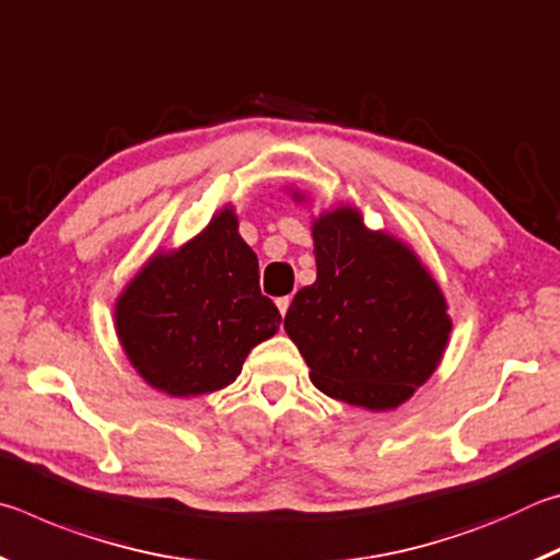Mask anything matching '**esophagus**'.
Returning a JSON list of instances; mask_svg holds the SVG:
<instances>
[{
    "label": "esophagus",
    "instance_id": "obj_1",
    "mask_svg": "<svg viewBox=\"0 0 560 560\" xmlns=\"http://www.w3.org/2000/svg\"><path fill=\"white\" fill-rule=\"evenodd\" d=\"M277 306H279V314L287 316V311H289V306H291V299H289V296L277 299Z\"/></svg>",
    "mask_w": 560,
    "mask_h": 560
}]
</instances>
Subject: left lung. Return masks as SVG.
Masks as SVG:
<instances>
[{
  "label": "left lung",
  "instance_id": "left-lung-1",
  "mask_svg": "<svg viewBox=\"0 0 560 560\" xmlns=\"http://www.w3.org/2000/svg\"><path fill=\"white\" fill-rule=\"evenodd\" d=\"M314 254L316 281L293 296L283 328L320 393L395 410L447 348L452 320L438 281L410 246L368 230L355 207L314 220Z\"/></svg>",
  "mask_w": 560,
  "mask_h": 560
}]
</instances>
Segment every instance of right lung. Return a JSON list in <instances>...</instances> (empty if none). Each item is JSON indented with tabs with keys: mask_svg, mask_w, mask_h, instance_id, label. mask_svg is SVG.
I'll return each instance as SVG.
<instances>
[{
	"mask_svg": "<svg viewBox=\"0 0 560 560\" xmlns=\"http://www.w3.org/2000/svg\"><path fill=\"white\" fill-rule=\"evenodd\" d=\"M279 324L232 207L179 249L153 254L116 301V330L132 368L173 397L234 383L249 350Z\"/></svg>",
	"mask_w": 560,
	"mask_h": 560,
	"instance_id": "right-lung-1",
	"label": "right lung"
}]
</instances>
